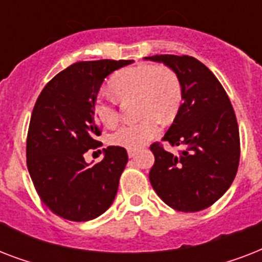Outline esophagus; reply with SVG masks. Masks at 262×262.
I'll return each instance as SVG.
<instances>
[{"mask_svg":"<svg viewBox=\"0 0 262 262\" xmlns=\"http://www.w3.org/2000/svg\"><path fill=\"white\" fill-rule=\"evenodd\" d=\"M127 155H129V158H135L136 151L135 149H127Z\"/></svg>","mask_w":262,"mask_h":262,"instance_id":"obj_1","label":"esophagus"}]
</instances>
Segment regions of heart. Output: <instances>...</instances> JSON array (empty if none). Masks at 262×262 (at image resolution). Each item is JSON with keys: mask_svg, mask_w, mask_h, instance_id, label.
Wrapping results in <instances>:
<instances>
[{"mask_svg": "<svg viewBox=\"0 0 262 262\" xmlns=\"http://www.w3.org/2000/svg\"><path fill=\"white\" fill-rule=\"evenodd\" d=\"M110 88L119 100L137 99L139 117L144 118L135 125H125L114 132L110 141L114 145L139 149L159 135L160 121L170 122L178 113L182 102V85L174 71L166 67L140 65L117 72L110 80ZM96 118L107 127L119 122L115 103L99 95L94 100Z\"/></svg>", "mask_w": 262, "mask_h": 262, "instance_id": "heart-1", "label": "heart"}]
</instances>
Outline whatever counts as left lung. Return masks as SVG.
Listing matches in <instances>:
<instances>
[{"mask_svg": "<svg viewBox=\"0 0 262 262\" xmlns=\"http://www.w3.org/2000/svg\"><path fill=\"white\" fill-rule=\"evenodd\" d=\"M145 59L177 73L183 99L163 140L185 148L172 155L159 143L152 144L151 185L175 211H203L227 191L238 171L239 129L234 108L223 85L199 59L172 54Z\"/></svg>", "mask_w": 262, "mask_h": 262, "instance_id": "1", "label": "left lung"}]
</instances>
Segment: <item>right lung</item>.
Segmentation results:
<instances>
[{
	"label": "right lung",
	"instance_id": "add662e5",
	"mask_svg": "<svg viewBox=\"0 0 262 262\" xmlns=\"http://www.w3.org/2000/svg\"><path fill=\"white\" fill-rule=\"evenodd\" d=\"M132 59L81 61L59 72L39 95L27 136V167L43 204L72 222H87L110 208L127 163L122 147L103 149L102 162L90 166L88 149L102 135L94 100L107 76Z\"/></svg>",
	"mask_w": 262,
	"mask_h": 262
}]
</instances>
